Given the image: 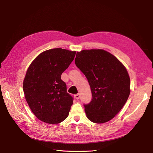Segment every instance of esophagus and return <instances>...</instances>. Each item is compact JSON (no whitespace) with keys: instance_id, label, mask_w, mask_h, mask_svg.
Segmentation results:
<instances>
[{"instance_id":"34e87169","label":"esophagus","mask_w":153,"mask_h":153,"mask_svg":"<svg viewBox=\"0 0 153 153\" xmlns=\"http://www.w3.org/2000/svg\"><path fill=\"white\" fill-rule=\"evenodd\" d=\"M74 97H75V99H77V100L79 99V98H80V94H75V95H74Z\"/></svg>"}]
</instances>
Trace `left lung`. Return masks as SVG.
Wrapping results in <instances>:
<instances>
[{
    "label": "left lung",
    "instance_id": "1",
    "mask_svg": "<svg viewBox=\"0 0 153 153\" xmlns=\"http://www.w3.org/2000/svg\"><path fill=\"white\" fill-rule=\"evenodd\" d=\"M76 66L87 79L92 100L84 104L87 118L95 123H105L121 110L130 94V79L123 64L103 50L77 52Z\"/></svg>",
    "mask_w": 153,
    "mask_h": 153
}]
</instances>
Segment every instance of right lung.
I'll list each match as a JSON object with an SVG mask.
<instances>
[{"mask_svg":"<svg viewBox=\"0 0 153 153\" xmlns=\"http://www.w3.org/2000/svg\"><path fill=\"white\" fill-rule=\"evenodd\" d=\"M76 53L62 48L45 51L27 71L23 83L25 97L32 112L43 122L59 123L69 115L73 98L67 92L61 74Z\"/></svg>","mask_w":153,"mask_h":153,"instance_id":"right-lung-1","label":"right lung"}]
</instances>
